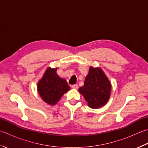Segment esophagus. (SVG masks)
<instances>
[{
	"label": "esophagus",
	"instance_id": "1",
	"mask_svg": "<svg viewBox=\"0 0 148 148\" xmlns=\"http://www.w3.org/2000/svg\"><path fill=\"white\" fill-rule=\"evenodd\" d=\"M71 87L73 89H77L78 87V86L77 84H74V85H72L71 86Z\"/></svg>",
	"mask_w": 148,
	"mask_h": 148
}]
</instances>
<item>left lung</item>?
Wrapping results in <instances>:
<instances>
[{"mask_svg": "<svg viewBox=\"0 0 148 148\" xmlns=\"http://www.w3.org/2000/svg\"><path fill=\"white\" fill-rule=\"evenodd\" d=\"M112 86L110 80L100 68H89L84 86L78 89L87 105L91 108L104 106L110 98Z\"/></svg>", "mask_w": 148, "mask_h": 148, "instance_id": "obj_1", "label": "left lung"}]
</instances>
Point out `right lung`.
I'll list each match as a JSON object with an SVG mask.
<instances>
[{
  "instance_id": "right-lung-1",
  "label": "right lung",
  "mask_w": 148,
  "mask_h": 148,
  "mask_svg": "<svg viewBox=\"0 0 148 148\" xmlns=\"http://www.w3.org/2000/svg\"><path fill=\"white\" fill-rule=\"evenodd\" d=\"M57 69L48 68L37 84L40 97L44 102L50 105L57 104L62 95L70 89L66 79L57 75Z\"/></svg>"
}]
</instances>
